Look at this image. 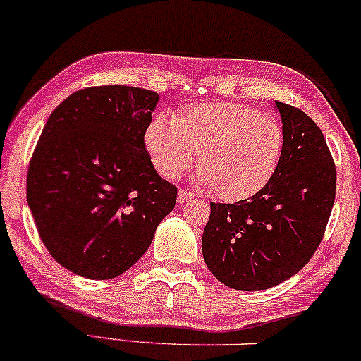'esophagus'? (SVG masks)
Listing matches in <instances>:
<instances>
[{"instance_id": "obj_1", "label": "esophagus", "mask_w": 361, "mask_h": 361, "mask_svg": "<svg viewBox=\"0 0 361 361\" xmlns=\"http://www.w3.org/2000/svg\"><path fill=\"white\" fill-rule=\"evenodd\" d=\"M191 198H193V195L188 193V191H185V190H180V191H178V203H180V204H183V203H186V202H190Z\"/></svg>"}]
</instances>
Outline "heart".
I'll return each instance as SVG.
<instances>
[{
    "instance_id": "obj_1",
    "label": "heart",
    "mask_w": 361,
    "mask_h": 361,
    "mask_svg": "<svg viewBox=\"0 0 361 361\" xmlns=\"http://www.w3.org/2000/svg\"><path fill=\"white\" fill-rule=\"evenodd\" d=\"M145 147L157 170L176 178L198 152L200 178L226 202L245 200L263 188L281 158L283 133L270 116L238 103H204L181 109L168 123L154 118Z\"/></svg>"
}]
</instances>
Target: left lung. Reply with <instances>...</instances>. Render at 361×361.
<instances>
[{
  "mask_svg": "<svg viewBox=\"0 0 361 361\" xmlns=\"http://www.w3.org/2000/svg\"><path fill=\"white\" fill-rule=\"evenodd\" d=\"M283 123L281 158L258 193L209 203L202 250L223 285L258 291L280 285L310 262L335 203L336 170L325 136L307 113L276 102Z\"/></svg>",
  "mask_w": 361,
  "mask_h": 361,
  "instance_id": "8db88e82",
  "label": "left lung"
}]
</instances>
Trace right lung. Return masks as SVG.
Here are the masks:
<instances>
[{"label":"right lung","mask_w":361,"mask_h":361,"mask_svg":"<svg viewBox=\"0 0 361 361\" xmlns=\"http://www.w3.org/2000/svg\"><path fill=\"white\" fill-rule=\"evenodd\" d=\"M158 99L133 86H91L59 103L41 131L26 200L49 255L76 275L125 273L175 208L176 186L145 147Z\"/></svg>","instance_id":"1"}]
</instances>
